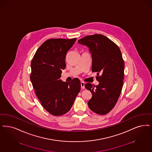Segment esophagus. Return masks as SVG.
<instances>
[{
    "label": "esophagus",
    "instance_id": "obj_1",
    "mask_svg": "<svg viewBox=\"0 0 152 152\" xmlns=\"http://www.w3.org/2000/svg\"><path fill=\"white\" fill-rule=\"evenodd\" d=\"M81 89L85 88V83L84 82H81Z\"/></svg>",
    "mask_w": 152,
    "mask_h": 152
}]
</instances>
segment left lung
Segmentation results:
<instances>
[{
  "label": "left lung",
  "instance_id": "1",
  "mask_svg": "<svg viewBox=\"0 0 152 152\" xmlns=\"http://www.w3.org/2000/svg\"><path fill=\"white\" fill-rule=\"evenodd\" d=\"M78 43L89 49L92 72H97L99 84L95 86L89 83L85 85L92 93L88 106L98 114H106L115 105L123 85L124 63L121 51L115 43L102 34L85 37Z\"/></svg>",
  "mask_w": 152,
  "mask_h": 152
}]
</instances>
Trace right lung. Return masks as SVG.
Returning <instances> with one entry per match:
<instances>
[{
	"label": "right lung",
	"instance_id": "add662e5",
	"mask_svg": "<svg viewBox=\"0 0 152 152\" xmlns=\"http://www.w3.org/2000/svg\"><path fill=\"white\" fill-rule=\"evenodd\" d=\"M76 38L50 39L37 50L31 62V80L37 97L50 114L62 115L69 111L81 89L77 78L60 79L66 56Z\"/></svg>",
	"mask_w": 152,
	"mask_h": 152
}]
</instances>
